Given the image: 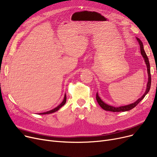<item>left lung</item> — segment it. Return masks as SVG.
<instances>
[{"label": "left lung", "mask_w": 157, "mask_h": 157, "mask_svg": "<svg viewBox=\"0 0 157 157\" xmlns=\"http://www.w3.org/2000/svg\"><path fill=\"white\" fill-rule=\"evenodd\" d=\"M137 41L139 42V44H140V53L141 55L143 56L144 59V61L146 63V66H147V74H148V81H147V87H146V92L144 93V94H143V96L140 97V98H139L136 101H135L133 103L130 104V105H124V106H121V107H115L113 106H111L108 105V104L105 103V102H103L101 98L99 97L98 93H96V100L98 101V104L100 105V106L105 110H107V111H111V112H124V111H128L130 110L131 109H132L133 108L135 107L137 104L143 100L144 96L147 94V93L149 92L150 89V87H151V73H150V62H149L148 60V57L146 56V52L144 50V47H143V43H142V41H140V39H139L138 38H136Z\"/></svg>", "instance_id": "8db88e82"}]
</instances>
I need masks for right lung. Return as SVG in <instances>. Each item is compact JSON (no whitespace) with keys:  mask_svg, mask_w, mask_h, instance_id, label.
<instances>
[{"mask_svg":"<svg viewBox=\"0 0 157 157\" xmlns=\"http://www.w3.org/2000/svg\"><path fill=\"white\" fill-rule=\"evenodd\" d=\"M66 95L65 94L64 95V100L63 101H62V103L60 104V105H59L57 107H56L55 109H52L51 110H49V111H47V112H45V113H39V114H51V113H55V112L57 111L59 109H60L61 107H63L64 104L66 103Z\"/></svg>","mask_w":157,"mask_h":157,"instance_id":"right-lung-1","label":"right lung"}]
</instances>
